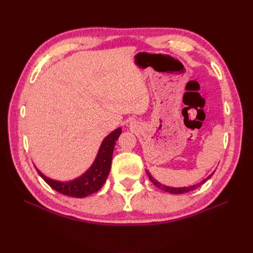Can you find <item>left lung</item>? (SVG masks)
<instances>
[{
	"label": "left lung",
	"mask_w": 253,
	"mask_h": 253,
	"mask_svg": "<svg viewBox=\"0 0 253 253\" xmlns=\"http://www.w3.org/2000/svg\"><path fill=\"white\" fill-rule=\"evenodd\" d=\"M147 174H148V176H149V178H150V180L154 183V185L157 187V188H159V189H162V190H164V191H166V192H169V193H172V194H181V193H187V192H190V191H193V190H195V189H197L198 187H201L203 183H205L207 180H208L211 176L213 175V173L210 175V176H208V177H207L206 179H204L203 181H201V182H198V183H196V185H193V186H190V187H183V188H172V187H168V186H165V185H163V183H160V182H158L156 179H154L152 177V175L149 173V172H147Z\"/></svg>",
	"instance_id": "left-lung-1"
}]
</instances>
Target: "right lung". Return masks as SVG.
I'll return each instance as SVG.
<instances>
[{"label":"right lung","mask_w":253,"mask_h":253,"mask_svg":"<svg viewBox=\"0 0 253 253\" xmlns=\"http://www.w3.org/2000/svg\"><path fill=\"white\" fill-rule=\"evenodd\" d=\"M120 134L121 127H118L109 136H106L100 145V149H99L94 164L91 165V167L85 173L74 180H53L43 175L39 170L37 171L47 185H49L53 190L58 191L61 194L77 198L88 196L97 192L98 190H100L104 185L106 178H108V175L111 170L114 147Z\"/></svg>","instance_id":"add662e5"}]
</instances>
